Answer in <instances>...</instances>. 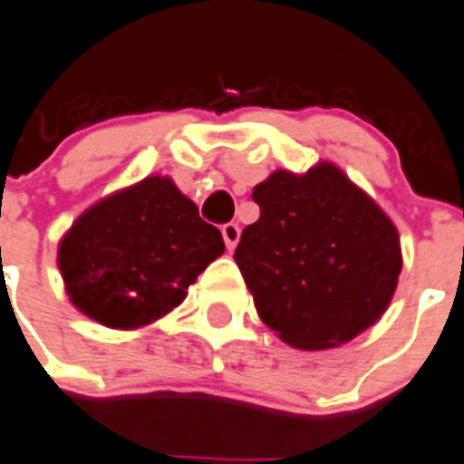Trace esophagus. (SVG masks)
Returning <instances> with one entry per match:
<instances>
[{
    "label": "esophagus",
    "mask_w": 464,
    "mask_h": 464,
    "mask_svg": "<svg viewBox=\"0 0 464 464\" xmlns=\"http://www.w3.org/2000/svg\"><path fill=\"white\" fill-rule=\"evenodd\" d=\"M221 236H224V243L228 250H236V245L240 240V226L238 224H224L221 226Z\"/></svg>",
    "instance_id": "esophagus-1"
}]
</instances>
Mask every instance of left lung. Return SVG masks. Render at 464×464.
Returning a JSON list of instances; mask_svg holds the SVG:
<instances>
[{"label":"left lung","instance_id":"8db88e82","mask_svg":"<svg viewBox=\"0 0 464 464\" xmlns=\"http://www.w3.org/2000/svg\"><path fill=\"white\" fill-rule=\"evenodd\" d=\"M252 200L262 214L233 259L280 340L333 349L382 318L403 266L399 231L340 167L323 160L304 174L276 169Z\"/></svg>","mask_w":464,"mask_h":464}]
</instances>
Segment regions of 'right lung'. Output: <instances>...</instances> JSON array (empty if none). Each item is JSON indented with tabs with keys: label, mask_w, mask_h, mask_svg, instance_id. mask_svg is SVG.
<instances>
[{
	"label": "right lung",
	"mask_w": 464,
	"mask_h": 464,
	"mask_svg": "<svg viewBox=\"0 0 464 464\" xmlns=\"http://www.w3.org/2000/svg\"><path fill=\"white\" fill-rule=\"evenodd\" d=\"M221 255L219 228L200 219L172 179L155 174L84 209L58 243V268L77 311L136 330L177 309Z\"/></svg>",
	"instance_id": "add662e5"
}]
</instances>
